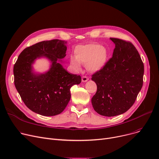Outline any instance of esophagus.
<instances>
[{"label": "esophagus", "instance_id": "1", "mask_svg": "<svg viewBox=\"0 0 159 159\" xmlns=\"http://www.w3.org/2000/svg\"><path fill=\"white\" fill-rule=\"evenodd\" d=\"M88 80H89V78L86 76H82V82H86Z\"/></svg>", "mask_w": 159, "mask_h": 159}]
</instances>
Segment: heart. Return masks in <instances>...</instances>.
Here are the masks:
<instances>
[{
    "label": "heart",
    "instance_id": "1",
    "mask_svg": "<svg viewBox=\"0 0 159 159\" xmlns=\"http://www.w3.org/2000/svg\"><path fill=\"white\" fill-rule=\"evenodd\" d=\"M75 57H71L70 62L77 71L80 70V64H86V69L91 72L101 70L107 62L108 51L101 44L93 43L79 45L74 49Z\"/></svg>",
    "mask_w": 159,
    "mask_h": 159
}]
</instances>
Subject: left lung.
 Segmentation results:
<instances>
[{"label": "left lung", "instance_id": "1", "mask_svg": "<svg viewBox=\"0 0 159 159\" xmlns=\"http://www.w3.org/2000/svg\"><path fill=\"white\" fill-rule=\"evenodd\" d=\"M115 44L112 57L91 78L97 84L91 98L95 111L106 116L127 111L135 103L143 85L144 64L129 41L110 38Z\"/></svg>", "mask_w": 159, "mask_h": 159}]
</instances>
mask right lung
I'll return each mask as SVG.
<instances>
[{
	"label": "right lung",
	"instance_id": "add662e5",
	"mask_svg": "<svg viewBox=\"0 0 159 159\" xmlns=\"http://www.w3.org/2000/svg\"><path fill=\"white\" fill-rule=\"evenodd\" d=\"M66 44L58 39L40 42L25 48L14 65L15 88L25 105L33 112L43 116L61 113L70 100V88L81 82L80 75L69 73L59 63L66 55ZM42 56L52 64L48 72L35 74L31 65Z\"/></svg>",
	"mask_w": 159,
	"mask_h": 159
}]
</instances>
